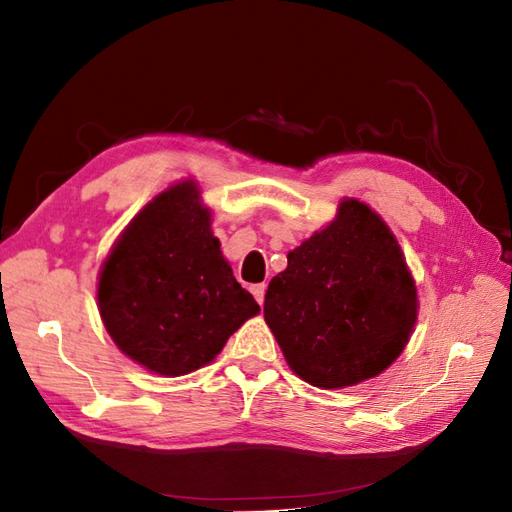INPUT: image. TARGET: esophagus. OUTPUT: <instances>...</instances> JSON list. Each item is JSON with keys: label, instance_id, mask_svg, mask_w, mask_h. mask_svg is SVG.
Segmentation results:
<instances>
[{"label": "esophagus", "instance_id": "obj_1", "mask_svg": "<svg viewBox=\"0 0 512 512\" xmlns=\"http://www.w3.org/2000/svg\"><path fill=\"white\" fill-rule=\"evenodd\" d=\"M265 290H267V286L265 284H256V286H252V294H254V299L262 305L265 303Z\"/></svg>", "mask_w": 512, "mask_h": 512}]
</instances>
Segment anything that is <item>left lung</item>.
Here are the masks:
<instances>
[{
  "instance_id": "obj_1",
  "label": "left lung",
  "mask_w": 512,
  "mask_h": 512,
  "mask_svg": "<svg viewBox=\"0 0 512 512\" xmlns=\"http://www.w3.org/2000/svg\"><path fill=\"white\" fill-rule=\"evenodd\" d=\"M418 318V292L393 230L359 198L288 252L265 320L288 367L318 389H346L389 369Z\"/></svg>"
}]
</instances>
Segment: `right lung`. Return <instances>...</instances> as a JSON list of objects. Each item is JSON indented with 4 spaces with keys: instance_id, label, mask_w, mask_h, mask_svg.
<instances>
[{
    "instance_id": "add662e5",
    "label": "right lung",
    "mask_w": 512,
    "mask_h": 512,
    "mask_svg": "<svg viewBox=\"0 0 512 512\" xmlns=\"http://www.w3.org/2000/svg\"><path fill=\"white\" fill-rule=\"evenodd\" d=\"M98 309L128 359L177 378L209 365L260 305L232 275L198 183L183 179L121 230L98 275Z\"/></svg>"
}]
</instances>
